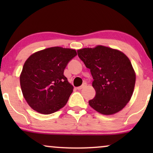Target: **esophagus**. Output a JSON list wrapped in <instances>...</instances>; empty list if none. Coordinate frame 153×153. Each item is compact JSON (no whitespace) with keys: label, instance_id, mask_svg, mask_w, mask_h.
<instances>
[{"label":"esophagus","instance_id":"34e87169","mask_svg":"<svg viewBox=\"0 0 153 153\" xmlns=\"http://www.w3.org/2000/svg\"><path fill=\"white\" fill-rule=\"evenodd\" d=\"M87 85V83H83L82 85H81V86H79V87H77V89L78 90H81V89H83V88H84Z\"/></svg>","mask_w":153,"mask_h":153}]
</instances>
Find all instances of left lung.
<instances>
[{"instance_id":"8db88e82","label":"left lung","mask_w":153,"mask_h":153,"mask_svg":"<svg viewBox=\"0 0 153 153\" xmlns=\"http://www.w3.org/2000/svg\"><path fill=\"white\" fill-rule=\"evenodd\" d=\"M79 57L91 70L96 95L88 102L103 115L123 109L132 96L136 73L128 57L118 49L97 45L77 50Z\"/></svg>"}]
</instances>
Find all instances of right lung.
Here are the masks:
<instances>
[{"label":"right lung","instance_id":"right-lung-1","mask_svg":"<svg viewBox=\"0 0 153 153\" xmlns=\"http://www.w3.org/2000/svg\"><path fill=\"white\" fill-rule=\"evenodd\" d=\"M76 54L75 49L53 47L35 52L26 60L20 85L33 110L47 115L65 106L74 87L64 76V70Z\"/></svg>","mask_w":153,"mask_h":153}]
</instances>
